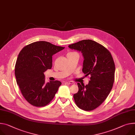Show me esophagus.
I'll list each match as a JSON object with an SVG mask.
<instances>
[{"label": "esophagus", "instance_id": "1", "mask_svg": "<svg viewBox=\"0 0 135 135\" xmlns=\"http://www.w3.org/2000/svg\"><path fill=\"white\" fill-rule=\"evenodd\" d=\"M66 83H67L68 84H74V82H72V81H68V82H67Z\"/></svg>", "mask_w": 135, "mask_h": 135}]
</instances>
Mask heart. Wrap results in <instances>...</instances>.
Masks as SVG:
<instances>
[{
    "label": "heart",
    "instance_id": "obj_1",
    "mask_svg": "<svg viewBox=\"0 0 135 135\" xmlns=\"http://www.w3.org/2000/svg\"><path fill=\"white\" fill-rule=\"evenodd\" d=\"M73 53H74V52H70V53H68L67 54H73Z\"/></svg>",
    "mask_w": 135,
    "mask_h": 135
}]
</instances>
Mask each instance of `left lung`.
Wrapping results in <instances>:
<instances>
[{
    "label": "left lung",
    "instance_id": "1",
    "mask_svg": "<svg viewBox=\"0 0 135 135\" xmlns=\"http://www.w3.org/2000/svg\"><path fill=\"white\" fill-rule=\"evenodd\" d=\"M81 52L83 57L82 71L90 75L89 83H78L79 91L74 101L81 109L90 111L100 105L109 94L114 82L115 66L113 57L102 45L91 40H83L68 46Z\"/></svg>",
    "mask_w": 135,
    "mask_h": 135
}]
</instances>
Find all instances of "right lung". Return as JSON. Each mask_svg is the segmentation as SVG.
Segmentation results:
<instances>
[{
    "instance_id": "obj_1",
    "label": "right lung",
    "mask_w": 135,
    "mask_h": 135,
    "mask_svg": "<svg viewBox=\"0 0 135 135\" xmlns=\"http://www.w3.org/2000/svg\"><path fill=\"white\" fill-rule=\"evenodd\" d=\"M65 47L36 41L24 47L15 66V76L21 94L35 107H44L54 98L61 84L59 81L45 82L44 72L51 69L52 56Z\"/></svg>"
}]
</instances>
